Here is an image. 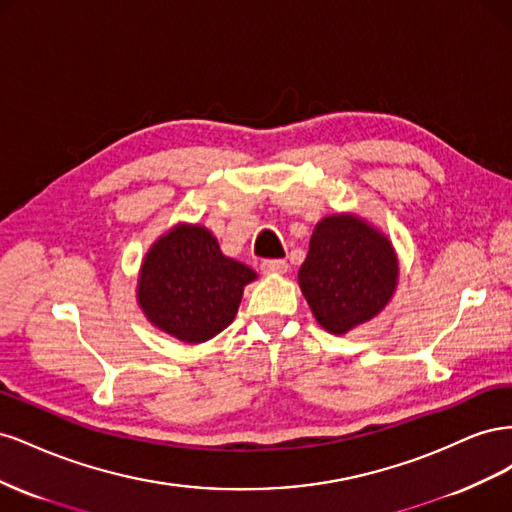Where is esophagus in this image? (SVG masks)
Listing matches in <instances>:
<instances>
[{
    "instance_id": "34e87169",
    "label": "esophagus",
    "mask_w": 512,
    "mask_h": 512,
    "mask_svg": "<svg viewBox=\"0 0 512 512\" xmlns=\"http://www.w3.org/2000/svg\"><path fill=\"white\" fill-rule=\"evenodd\" d=\"M260 271L265 275H282L288 271V262L286 260H262Z\"/></svg>"
}]
</instances>
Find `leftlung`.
I'll return each mask as SVG.
<instances>
[{"label": "left lung", "mask_w": 512, "mask_h": 512, "mask_svg": "<svg viewBox=\"0 0 512 512\" xmlns=\"http://www.w3.org/2000/svg\"><path fill=\"white\" fill-rule=\"evenodd\" d=\"M397 282V252L374 224L356 213H333L316 224L299 286L324 331L346 335L376 318Z\"/></svg>", "instance_id": "left-lung-1"}]
</instances>
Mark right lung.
Listing matches in <instances>:
<instances>
[{"mask_svg":"<svg viewBox=\"0 0 512 512\" xmlns=\"http://www.w3.org/2000/svg\"><path fill=\"white\" fill-rule=\"evenodd\" d=\"M256 277L243 262L222 254L209 228L179 222L147 250L136 303L162 333L183 344H203L235 320L243 288Z\"/></svg>","mask_w":512,"mask_h":512,"instance_id":"add662e5","label":"right lung"}]
</instances>
